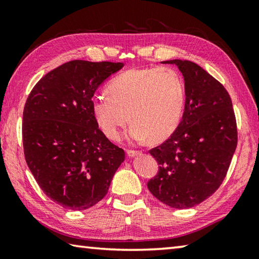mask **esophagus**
Masks as SVG:
<instances>
[{"label":"esophagus","mask_w":259,"mask_h":259,"mask_svg":"<svg viewBox=\"0 0 259 259\" xmlns=\"http://www.w3.org/2000/svg\"><path fill=\"white\" fill-rule=\"evenodd\" d=\"M126 153H128V155L131 157V156H136V155H139L142 154V152L140 151H135V150H128L126 151Z\"/></svg>","instance_id":"esophagus-1"}]
</instances>
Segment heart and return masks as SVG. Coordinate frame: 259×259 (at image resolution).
Returning a JSON list of instances; mask_svg holds the SVG:
<instances>
[{
	"label": "heart",
	"mask_w": 259,
	"mask_h": 259,
	"mask_svg": "<svg viewBox=\"0 0 259 259\" xmlns=\"http://www.w3.org/2000/svg\"><path fill=\"white\" fill-rule=\"evenodd\" d=\"M108 95L96 96L91 108L109 139L117 140L129 119L135 140L161 143L177 129L185 108V85L170 67L129 69L114 77Z\"/></svg>",
	"instance_id": "heart-1"
}]
</instances>
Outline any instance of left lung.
I'll use <instances>...</instances> for the list:
<instances>
[{"label": "left lung", "instance_id": "8db88e82", "mask_svg": "<svg viewBox=\"0 0 259 259\" xmlns=\"http://www.w3.org/2000/svg\"><path fill=\"white\" fill-rule=\"evenodd\" d=\"M176 64L185 80V109L177 129L150 150L159 171L147 183L153 195L171 208L203 202L222 185L238 145V126L227 90L190 60Z\"/></svg>", "mask_w": 259, "mask_h": 259}]
</instances>
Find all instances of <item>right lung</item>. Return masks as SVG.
I'll list each match as a JSON object with an SVG mask.
<instances>
[{
	"instance_id": "obj_1",
	"label": "right lung",
	"mask_w": 259,
	"mask_h": 259,
	"mask_svg": "<svg viewBox=\"0 0 259 259\" xmlns=\"http://www.w3.org/2000/svg\"><path fill=\"white\" fill-rule=\"evenodd\" d=\"M122 63L72 60L52 69L28 95L23 114L27 165L45 194L84 210L107 194L125 153L98 128L95 91Z\"/></svg>"
}]
</instances>
